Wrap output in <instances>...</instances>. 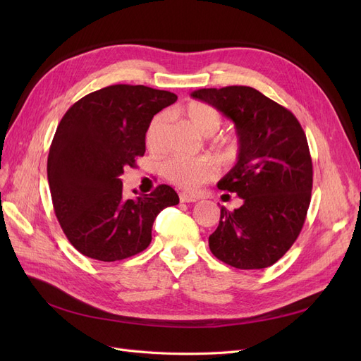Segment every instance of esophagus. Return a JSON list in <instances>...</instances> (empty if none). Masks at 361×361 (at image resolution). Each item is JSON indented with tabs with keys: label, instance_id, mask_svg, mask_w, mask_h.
<instances>
[{
	"label": "esophagus",
	"instance_id": "esophagus-1",
	"mask_svg": "<svg viewBox=\"0 0 361 361\" xmlns=\"http://www.w3.org/2000/svg\"><path fill=\"white\" fill-rule=\"evenodd\" d=\"M179 199H180L182 203H194L195 200H197V197H195V195L187 194V192H180L179 194Z\"/></svg>",
	"mask_w": 361,
	"mask_h": 361
}]
</instances>
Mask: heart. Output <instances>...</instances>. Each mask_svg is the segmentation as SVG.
Returning a JSON list of instances; mask_svg holds the SVG:
<instances>
[{
    "label": "heart",
    "instance_id": "1",
    "mask_svg": "<svg viewBox=\"0 0 361 361\" xmlns=\"http://www.w3.org/2000/svg\"><path fill=\"white\" fill-rule=\"evenodd\" d=\"M178 114L183 117L187 122L197 130L202 135H214L223 123V117L220 111L209 104L204 102H190L180 110ZM167 133V116L166 114H157L150 120V123L146 129V145L150 149H158L162 146L164 137ZM221 146L226 152H233L235 143L232 140H221ZM162 173L170 182H173L178 187L183 190H194L197 188L200 183L211 180L216 174L215 162L207 157H182L176 155L171 157L164 162Z\"/></svg>",
    "mask_w": 361,
    "mask_h": 361
}]
</instances>
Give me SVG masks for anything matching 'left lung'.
Here are the masks:
<instances>
[{
	"mask_svg": "<svg viewBox=\"0 0 361 361\" xmlns=\"http://www.w3.org/2000/svg\"><path fill=\"white\" fill-rule=\"evenodd\" d=\"M191 96L231 118L238 135L236 164L216 187L244 203L233 212L221 207L209 236L212 255L239 269L274 265L297 241L310 204L313 166L304 130L289 110L253 87Z\"/></svg>",
	"mask_w": 361,
	"mask_h": 361,
	"instance_id": "left-lung-1",
	"label": "left lung"
}]
</instances>
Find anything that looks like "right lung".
<instances>
[{"label": "right lung", "instance_id": "right-lung-1", "mask_svg": "<svg viewBox=\"0 0 361 361\" xmlns=\"http://www.w3.org/2000/svg\"><path fill=\"white\" fill-rule=\"evenodd\" d=\"M178 96L146 85L116 84L75 102L57 126L48 155L54 212L69 243L102 262L134 256L149 247L152 226L179 203L169 185L126 199V167L146 152V129Z\"/></svg>", "mask_w": 361, "mask_h": 361}]
</instances>
